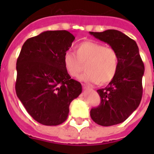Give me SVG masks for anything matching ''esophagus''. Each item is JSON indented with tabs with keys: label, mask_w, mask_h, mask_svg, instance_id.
<instances>
[{
	"label": "esophagus",
	"mask_w": 154,
	"mask_h": 154,
	"mask_svg": "<svg viewBox=\"0 0 154 154\" xmlns=\"http://www.w3.org/2000/svg\"><path fill=\"white\" fill-rule=\"evenodd\" d=\"M82 85H83V88H84L85 89H90V88H89V86H88V85H86L83 84Z\"/></svg>",
	"instance_id": "obj_1"
}]
</instances>
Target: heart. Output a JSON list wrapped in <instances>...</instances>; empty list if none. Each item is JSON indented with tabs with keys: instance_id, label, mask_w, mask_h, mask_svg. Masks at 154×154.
<instances>
[{
	"instance_id": "1",
	"label": "heart",
	"mask_w": 154,
	"mask_h": 154,
	"mask_svg": "<svg viewBox=\"0 0 154 154\" xmlns=\"http://www.w3.org/2000/svg\"><path fill=\"white\" fill-rule=\"evenodd\" d=\"M63 64L66 72L71 77H77L85 64V72L80 79L90 84L101 82L106 84L111 82L118 69L119 56L112 47L96 42H84L79 44L76 53L65 52Z\"/></svg>"
}]
</instances>
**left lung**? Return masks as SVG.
Returning <instances> with one entry per match:
<instances>
[{
	"label": "left lung",
	"mask_w": 154,
	"mask_h": 154,
	"mask_svg": "<svg viewBox=\"0 0 154 154\" xmlns=\"http://www.w3.org/2000/svg\"><path fill=\"white\" fill-rule=\"evenodd\" d=\"M97 39L109 45L119 56V66L114 78L105 89L97 90L101 104L90 111L94 122L110 126L125 122L140 105L142 97L143 61L137 45L118 30L89 32Z\"/></svg>",
	"instance_id": "8db88e82"
}]
</instances>
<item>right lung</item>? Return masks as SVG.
<instances>
[{
  "mask_svg": "<svg viewBox=\"0 0 154 154\" xmlns=\"http://www.w3.org/2000/svg\"><path fill=\"white\" fill-rule=\"evenodd\" d=\"M74 39L66 30L45 31L28 39L18 57L17 96L30 116L45 125L65 122L70 103L82 94V84L71 79L63 64Z\"/></svg>",
  "mask_w": 154,
  "mask_h": 154,
  "instance_id": "1",
  "label": "right lung"
}]
</instances>
